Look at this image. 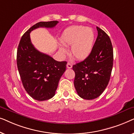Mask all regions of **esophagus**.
I'll return each instance as SVG.
<instances>
[{
    "label": "esophagus",
    "instance_id": "esophagus-1",
    "mask_svg": "<svg viewBox=\"0 0 134 134\" xmlns=\"http://www.w3.org/2000/svg\"><path fill=\"white\" fill-rule=\"evenodd\" d=\"M72 65H71V64L70 63H67V65H66V67H67V68H69V69H70V68H72Z\"/></svg>",
    "mask_w": 134,
    "mask_h": 134
}]
</instances>
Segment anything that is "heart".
Here are the masks:
<instances>
[{
	"instance_id": "heart-1",
	"label": "heart",
	"mask_w": 134,
	"mask_h": 134,
	"mask_svg": "<svg viewBox=\"0 0 134 134\" xmlns=\"http://www.w3.org/2000/svg\"><path fill=\"white\" fill-rule=\"evenodd\" d=\"M94 34L92 29L82 25H74L64 31L60 38V43L65 46L71 47V54L76 59L82 60L87 58L92 50ZM62 55L67 54V50L59 47Z\"/></svg>"
}]
</instances>
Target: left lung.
Masks as SVG:
<instances>
[{
  "instance_id": "8db88e82",
  "label": "left lung",
  "mask_w": 134,
  "mask_h": 134,
  "mask_svg": "<svg viewBox=\"0 0 134 134\" xmlns=\"http://www.w3.org/2000/svg\"><path fill=\"white\" fill-rule=\"evenodd\" d=\"M98 37L92 50L83 61L72 66L74 87L80 98L91 100L103 93L110 79L113 52L108 35L96 27Z\"/></svg>"
}]
</instances>
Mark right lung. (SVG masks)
Segmentation results:
<instances>
[{
  "instance_id": "right-lung-1",
  "label": "right lung",
  "mask_w": 134,
  "mask_h": 134,
  "mask_svg": "<svg viewBox=\"0 0 134 134\" xmlns=\"http://www.w3.org/2000/svg\"><path fill=\"white\" fill-rule=\"evenodd\" d=\"M58 23L57 21L36 23L23 35L18 46L16 60L22 83L27 93L40 101L48 100L55 94L67 62L56 61L36 49L30 33L40 27L53 28Z\"/></svg>"
}]
</instances>
